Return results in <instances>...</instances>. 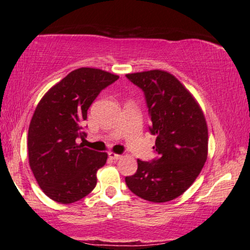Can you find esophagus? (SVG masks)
Masks as SVG:
<instances>
[{"label":"esophagus","instance_id":"34e87169","mask_svg":"<svg viewBox=\"0 0 250 250\" xmlns=\"http://www.w3.org/2000/svg\"><path fill=\"white\" fill-rule=\"evenodd\" d=\"M108 156H110V159H112V160H120L121 159V155H119V154H115L114 152H110L108 153Z\"/></svg>","mask_w":250,"mask_h":250}]
</instances>
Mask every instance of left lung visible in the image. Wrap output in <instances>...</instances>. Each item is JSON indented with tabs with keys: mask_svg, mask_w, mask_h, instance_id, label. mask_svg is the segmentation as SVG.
<instances>
[{
	"mask_svg": "<svg viewBox=\"0 0 250 250\" xmlns=\"http://www.w3.org/2000/svg\"><path fill=\"white\" fill-rule=\"evenodd\" d=\"M146 97L153 147L159 157L137 160L138 168L125 177L133 194L153 203L177 198L194 184L207 160L208 129L198 102L179 80L164 70L128 73Z\"/></svg>",
	"mask_w": 250,
	"mask_h": 250,
	"instance_id": "8db88e82",
	"label": "left lung"
}]
</instances>
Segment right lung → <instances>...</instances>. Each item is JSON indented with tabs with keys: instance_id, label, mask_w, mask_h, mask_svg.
<instances>
[{
	"instance_id": "right-lung-1",
	"label": "right lung",
	"mask_w": 250,
	"mask_h": 250,
	"mask_svg": "<svg viewBox=\"0 0 250 250\" xmlns=\"http://www.w3.org/2000/svg\"><path fill=\"white\" fill-rule=\"evenodd\" d=\"M119 76L79 68L48 89L38 103L28 130V157L38 186L61 204L83 198L96 186V173L107 154L78 144L87 111L102 89Z\"/></svg>"
}]
</instances>
